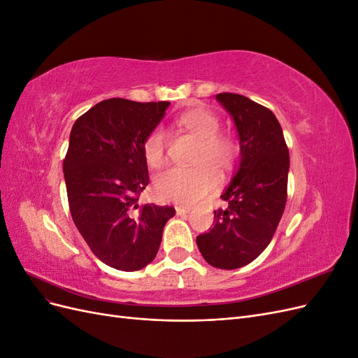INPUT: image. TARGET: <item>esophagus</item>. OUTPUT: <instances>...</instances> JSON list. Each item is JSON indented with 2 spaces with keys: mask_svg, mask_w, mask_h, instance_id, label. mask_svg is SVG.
I'll return each instance as SVG.
<instances>
[{
  "mask_svg": "<svg viewBox=\"0 0 358 358\" xmlns=\"http://www.w3.org/2000/svg\"><path fill=\"white\" fill-rule=\"evenodd\" d=\"M191 212L189 206H176V213L178 215H187Z\"/></svg>",
  "mask_w": 358,
  "mask_h": 358,
  "instance_id": "1",
  "label": "esophagus"
}]
</instances>
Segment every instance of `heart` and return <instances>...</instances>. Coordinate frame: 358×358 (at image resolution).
<instances>
[{
	"mask_svg": "<svg viewBox=\"0 0 358 358\" xmlns=\"http://www.w3.org/2000/svg\"><path fill=\"white\" fill-rule=\"evenodd\" d=\"M178 124L200 138V146L192 167H170L154 179V194L161 201L194 204L212 192L218 183L214 169L230 170L239 157L237 140L220 129V119L213 112L196 107L183 112ZM142 154L149 167H159L166 157L164 133L159 128L150 131L142 143Z\"/></svg>",
	"mask_w": 358,
	"mask_h": 358,
	"instance_id": "1",
	"label": "heart"
}]
</instances>
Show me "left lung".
Here are the masks:
<instances>
[{
	"instance_id": "obj_1",
	"label": "left lung",
	"mask_w": 358,
	"mask_h": 358,
	"mask_svg": "<svg viewBox=\"0 0 358 358\" xmlns=\"http://www.w3.org/2000/svg\"><path fill=\"white\" fill-rule=\"evenodd\" d=\"M233 117L241 142L239 170L215 210V225L197 236V246L210 266L239 268L262 254L278 229L287 203L289 152L282 128L267 107L248 96L216 94Z\"/></svg>"
}]
</instances>
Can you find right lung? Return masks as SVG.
<instances>
[{
    "instance_id": "add662e5",
    "label": "right lung",
    "mask_w": 358,
    "mask_h": 358,
    "mask_svg": "<svg viewBox=\"0 0 358 358\" xmlns=\"http://www.w3.org/2000/svg\"><path fill=\"white\" fill-rule=\"evenodd\" d=\"M169 101H100L74 122L64 159L74 225L94 255L124 272L155 258L170 206H138L149 183L145 137L164 117Z\"/></svg>"
}]
</instances>
